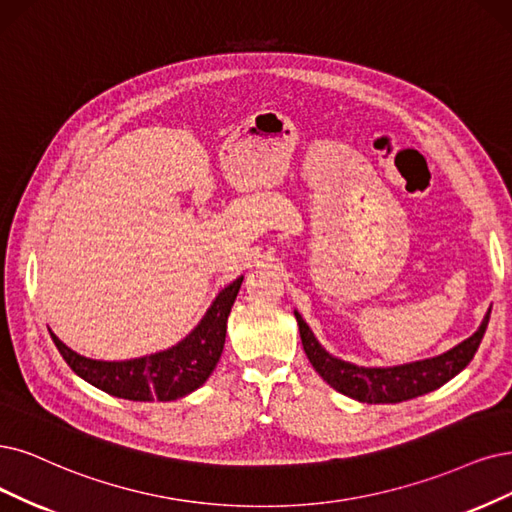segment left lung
<instances>
[{"label": "left lung", "instance_id": "obj_1", "mask_svg": "<svg viewBox=\"0 0 512 512\" xmlns=\"http://www.w3.org/2000/svg\"><path fill=\"white\" fill-rule=\"evenodd\" d=\"M491 308L487 310L481 327L472 333L468 339L456 348L447 350L445 354L426 358V361H415L396 367H358L342 361L329 354L318 344L312 329L306 325V320L295 312L301 344H304L306 356L310 358L312 367L323 380L354 401L369 403V405H384V403H401L415 399V396L428 394L432 390L447 384L451 377H456L475 356L481 339L485 335L489 323Z\"/></svg>", "mask_w": 512, "mask_h": 512}]
</instances>
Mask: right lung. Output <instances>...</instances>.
Returning a JSON list of instances; mask_svg holds the SVG:
<instances>
[{
  "label": "right lung",
  "mask_w": 512,
  "mask_h": 512,
  "mask_svg": "<svg viewBox=\"0 0 512 512\" xmlns=\"http://www.w3.org/2000/svg\"><path fill=\"white\" fill-rule=\"evenodd\" d=\"M242 278L227 285L206 310L198 327L173 348L130 358V361H94L67 348L50 333L65 363L82 380L111 396L128 401H177L198 390L217 367L227 331V316L240 291Z\"/></svg>",
  "instance_id": "obj_1"
}]
</instances>
